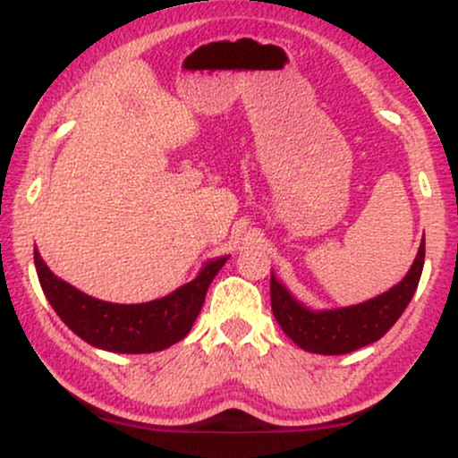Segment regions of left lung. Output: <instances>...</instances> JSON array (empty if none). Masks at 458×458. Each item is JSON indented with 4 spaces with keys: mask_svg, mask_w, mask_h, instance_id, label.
Listing matches in <instances>:
<instances>
[{
    "mask_svg": "<svg viewBox=\"0 0 458 458\" xmlns=\"http://www.w3.org/2000/svg\"><path fill=\"white\" fill-rule=\"evenodd\" d=\"M424 267V243L401 284L357 306L314 312L297 301L271 273V310L284 334L297 346L320 355H344L377 343L411 301Z\"/></svg>",
    "mask_w": 458,
    "mask_h": 458,
    "instance_id": "obj_1",
    "label": "left lung"
}]
</instances>
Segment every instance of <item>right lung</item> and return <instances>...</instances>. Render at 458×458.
I'll return each instance as SVG.
<instances>
[{"label":"right lung","mask_w":458,"mask_h":458,"mask_svg":"<svg viewBox=\"0 0 458 458\" xmlns=\"http://www.w3.org/2000/svg\"><path fill=\"white\" fill-rule=\"evenodd\" d=\"M228 259L211 260L196 280L181 286L172 295L148 303H109L77 291L51 273L38 250L34 265L40 286L55 314L81 340L112 353H155L176 344L196 323L208 284Z\"/></svg>","instance_id":"add662e5"}]
</instances>
